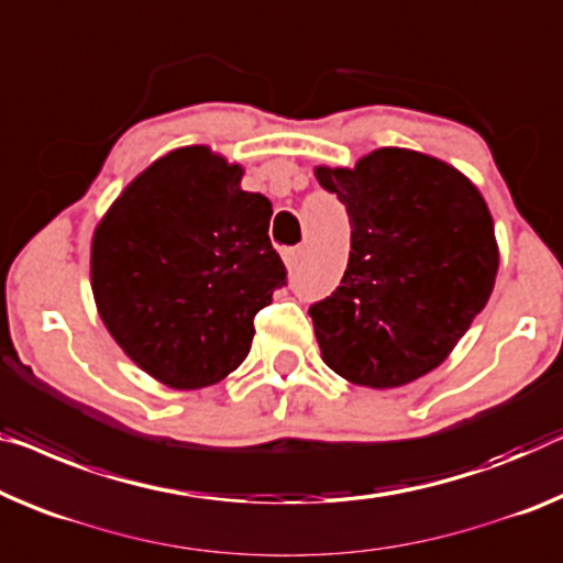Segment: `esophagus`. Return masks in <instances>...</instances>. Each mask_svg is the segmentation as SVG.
<instances>
[{
	"label": "esophagus",
	"instance_id": "esophagus-1",
	"mask_svg": "<svg viewBox=\"0 0 563 563\" xmlns=\"http://www.w3.org/2000/svg\"><path fill=\"white\" fill-rule=\"evenodd\" d=\"M298 257H300V247H285L283 250V260H285V265H288V267H296Z\"/></svg>",
	"mask_w": 563,
	"mask_h": 563
}]
</instances>
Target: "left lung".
<instances>
[{"label":"left lung","instance_id":"obj_1","mask_svg":"<svg viewBox=\"0 0 563 563\" xmlns=\"http://www.w3.org/2000/svg\"><path fill=\"white\" fill-rule=\"evenodd\" d=\"M316 176L351 224L341 285L308 308L323 362L372 389L415 382L488 303L498 273L488 205L467 176L409 148Z\"/></svg>","mask_w":563,"mask_h":563}]
</instances>
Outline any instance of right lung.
Wrapping results in <instances>:
<instances>
[{
    "label": "right lung",
    "mask_w": 563,
    "mask_h": 563,
    "mask_svg": "<svg viewBox=\"0 0 563 563\" xmlns=\"http://www.w3.org/2000/svg\"><path fill=\"white\" fill-rule=\"evenodd\" d=\"M242 166L184 146L141 172L96 228L90 283L115 343L172 389L224 379L250 354L257 310L285 285L273 205Z\"/></svg>",
    "instance_id": "1"
}]
</instances>
